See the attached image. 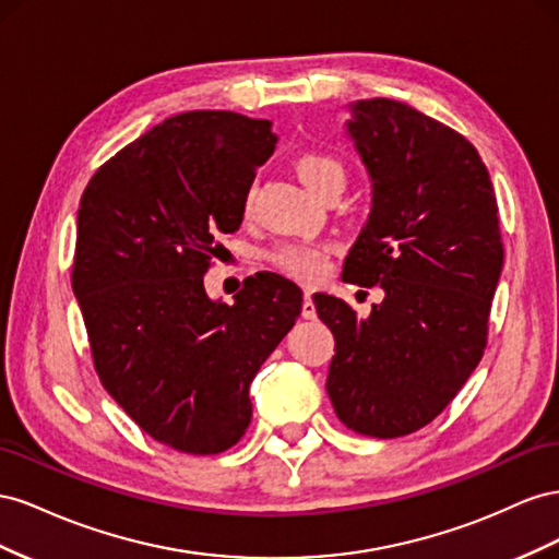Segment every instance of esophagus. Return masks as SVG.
Segmentation results:
<instances>
[{
    "label": "esophagus",
    "instance_id": "34e87169",
    "mask_svg": "<svg viewBox=\"0 0 559 559\" xmlns=\"http://www.w3.org/2000/svg\"><path fill=\"white\" fill-rule=\"evenodd\" d=\"M301 318H307V321H313L316 318V305H313L309 290L305 293V301H301Z\"/></svg>",
    "mask_w": 559,
    "mask_h": 559
}]
</instances>
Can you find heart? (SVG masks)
Returning a JSON list of instances; mask_svg holds the SVG:
<instances>
[{
	"label": "heart",
	"mask_w": 559,
	"mask_h": 559,
	"mask_svg": "<svg viewBox=\"0 0 559 559\" xmlns=\"http://www.w3.org/2000/svg\"><path fill=\"white\" fill-rule=\"evenodd\" d=\"M297 173L316 194H321L332 182H346V170L337 156L328 152H307L297 158ZM250 209V199H248ZM269 262L283 274L299 281H313L323 274L328 248L311 241H283L266 252Z\"/></svg>",
	"instance_id": "obj_1"
}]
</instances>
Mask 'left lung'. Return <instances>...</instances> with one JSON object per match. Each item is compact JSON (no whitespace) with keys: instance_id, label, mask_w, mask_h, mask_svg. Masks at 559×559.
<instances>
[{"instance_id":"left-lung-1","label":"left lung","mask_w":559,"mask_h":559,"mask_svg":"<svg viewBox=\"0 0 559 559\" xmlns=\"http://www.w3.org/2000/svg\"><path fill=\"white\" fill-rule=\"evenodd\" d=\"M344 123L372 182V209L344 281L384 290L358 318L318 293L334 334L328 395L344 426L401 438L433 421L477 368L503 269L487 166L448 126L389 98L356 100Z\"/></svg>"}]
</instances>
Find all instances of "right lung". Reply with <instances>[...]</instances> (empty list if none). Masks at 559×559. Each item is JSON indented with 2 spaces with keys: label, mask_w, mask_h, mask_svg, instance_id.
<instances>
[{
  "label": "right lung",
  "mask_w": 559,
  "mask_h": 559,
  "mask_svg": "<svg viewBox=\"0 0 559 559\" xmlns=\"http://www.w3.org/2000/svg\"><path fill=\"white\" fill-rule=\"evenodd\" d=\"M271 121L194 109L154 126L93 175L76 213L72 290L107 393L154 440L217 454L252 417L250 381L290 332L301 290L278 274L234 305L203 274L243 222Z\"/></svg>",
  "instance_id": "1"
}]
</instances>
